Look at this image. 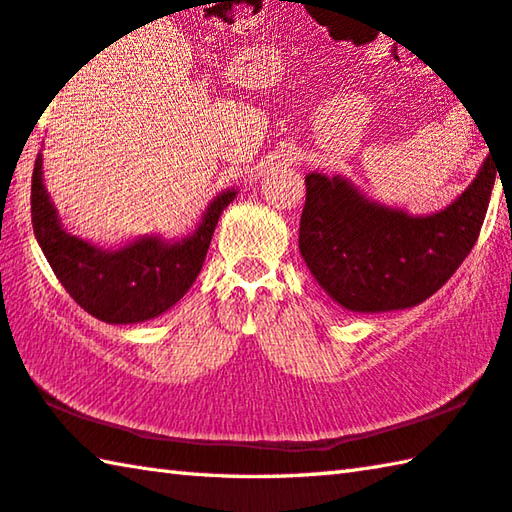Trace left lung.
I'll list each match as a JSON object with an SVG mask.
<instances>
[{"instance_id":"left-lung-1","label":"left lung","mask_w":512,"mask_h":512,"mask_svg":"<svg viewBox=\"0 0 512 512\" xmlns=\"http://www.w3.org/2000/svg\"><path fill=\"white\" fill-rule=\"evenodd\" d=\"M495 175L488 157L450 206L411 215L369 200L344 177L310 173L299 227L303 261L346 310L414 308L441 290L470 254Z\"/></svg>"}]
</instances>
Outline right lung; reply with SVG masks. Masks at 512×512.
Segmentation results:
<instances>
[{"label": "right lung", "mask_w": 512, "mask_h": 512, "mask_svg": "<svg viewBox=\"0 0 512 512\" xmlns=\"http://www.w3.org/2000/svg\"><path fill=\"white\" fill-rule=\"evenodd\" d=\"M233 197V188L215 197L200 227L182 240L143 236L119 249H101L62 229L42 182L40 152L31 182V220L53 274L80 308L105 324H139L164 315L195 283L215 224Z\"/></svg>", "instance_id": "1"}]
</instances>
